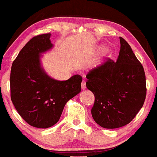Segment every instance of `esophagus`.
Here are the masks:
<instances>
[{"mask_svg": "<svg viewBox=\"0 0 157 157\" xmlns=\"http://www.w3.org/2000/svg\"><path fill=\"white\" fill-rule=\"evenodd\" d=\"M86 82L84 80H83L82 81V90H85L86 89Z\"/></svg>", "mask_w": 157, "mask_h": 157, "instance_id": "1", "label": "esophagus"}]
</instances>
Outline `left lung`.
<instances>
[{
	"label": "left lung",
	"mask_w": 157,
	"mask_h": 157,
	"mask_svg": "<svg viewBox=\"0 0 157 157\" xmlns=\"http://www.w3.org/2000/svg\"><path fill=\"white\" fill-rule=\"evenodd\" d=\"M119 39L117 61L108 59L86 75V86L95 96L92 117L107 129L131 122L143 106L146 96L143 67L128 42L121 37Z\"/></svg>",
	"instance_id": "obj_1"
}]
</instances>
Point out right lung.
I'll list each match as a JSON object with an SVG mask.
<instances>
[{"label":"right lung","instance_id":"1","mask_svg":"<svg viewBox=\"0 0 157 157\" xmlns=\"http://www.w3.org/2000/svg\"><path fill=\"white\" fill-rule=\"evenodd\" d=\"M50 33L32 38L13 61L10 74L11 99L19 115L31 126L47 128L56 124L65 104L81 92L82 78H51L41 65L42 54L53 47Z\"/></svg>","mask_w":157,"mask_h":157}]
</instances>
